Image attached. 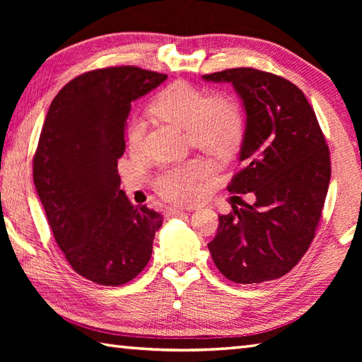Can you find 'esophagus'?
<instances>
[{
  "label": "esophagus",
  "instance_id": "obj_1",
  "mask_svg": "<svg viewBox=\"0 0 362 362\" xmlns=\"http://www.w3.org/2000/svg\"><path fill=\"white\" fill-rule=\"evenodd\" d=\"M183 210L179 209V206H168L166 209V214L168 216H177V214H182Z\"/></svg>",
  "mask_w": 362,
  "mask_h": 362
}]
</instances>
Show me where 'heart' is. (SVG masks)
Wrapping results in <instances>:
<instances>
[{
  "instance_id": "heart-1",
  "label": "heart",
  "mask_w": 362,
  "mask_h": 362,
  "mask_svg": "<svg viewBox=\"0 0 362 362\" xmlns=\"http://www.w3.org/2000/svg\"><path fill=\"white\" fill-rule=\"evenodd\" d=\"M151 113L187 130L194 148L218 158L232 156L244 136V117L236 101L227 96L210 98L205 90L188 82H174L161 90L151 103ZM130 141H135L134 135ZM209 173L206 161L191 158L161 169L153 179V188L169 201L189 202Z\"/></svg>"
}]
</instances>
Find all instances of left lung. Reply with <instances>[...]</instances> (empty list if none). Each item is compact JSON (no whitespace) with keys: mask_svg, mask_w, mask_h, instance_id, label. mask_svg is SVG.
I'll list each match as a JSON object with an SVG mask.
<instances>
[{"mask_svg":"<svg viewBox=\"0 0 362 362\" xmlns=\"http://www.w3.org/2000/svg\"><path fill=\"white\" fill-rule=\"evenodd\" d=\"M202 79L230 82L243 99L241 169L227 189L257 197L221 214L211 258L230 281L280 279L302 259L320 221L332 177L325 136L303 91L280 76L232 68Z\"/></svg>","mask_w":362,"mask_h":362,"instance_id":"8db88e82","label":"left lung"}]
</instances>
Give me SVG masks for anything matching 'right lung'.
Wrapping results in <instances>:
<instances>
[{
  "instance_id": "add662e5",
  "label": "right lung",
  "mask_w": 362,
  "mask_h": 362,
  "mask_svg": "<svg viewBox=\"0 0 362 362\" xmlns=\"http://www.w3.org/2000/svg\"><path fill=\"white\" fill-rule=\"evenodd\" d=\"M166 78L129 65L83 73L52 99L38 140L34 185L52 235L74 271L103 286L143 271L163 224L119 189L118 158L130 103Z\"/></svg>"
}]
</instances>
